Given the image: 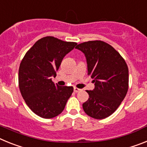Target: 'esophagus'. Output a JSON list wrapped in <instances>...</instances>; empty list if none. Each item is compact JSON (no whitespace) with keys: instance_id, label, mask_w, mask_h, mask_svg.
<instances>
[{"instance_id":"1","label":"esophagus","mask_w":147,"mask_h":147,"mask_svg":"<svg viewBox=\"0 0 147 147\" xmlns=\"http://www.w3.org/2000/svg\"><path fill=\"white\" fill-rule=\"evenodd\" d=\"M81 89H78L77 87H74V92H81Z\"/></svg>"}]
</instances>
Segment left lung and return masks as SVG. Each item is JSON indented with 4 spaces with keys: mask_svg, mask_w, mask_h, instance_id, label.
I'll return each instance as SVG.
<instances>
[{
    "mask_svg": "<svg viewBox=\"0 0 147 147\" xmlns=\"http://www.w3.org/2000/svg\"><path fill=\"white\" fill-rule=\"evenodd\" d=\"M75 48L85 55L88 75L95 83V89L86 91L89 97L83 109L95 119L107 118L118 109L128 91L127 63L119 52L101 40L84 42Z\"/></svg>",
    "mask_w": 147,
    "mask_h": 147,
    "instance_id": "1",
    "label": "left lung"
}]
</instances>
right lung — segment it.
<instances>
[{"label":"right lung","instance_id":"add662e5","mask_svg":"<svg viewBox=\"0 0 147 147\" xmlns=\"http://www.w3.org/2000/svg\"><path fill=\"white\" fill-rule=\"evenodd\" d=\"M77 43L47 36L38 40L21 61L19 89L32 111L43 118H52L64 109L73 92L72 86H60L52 81L61 61Z\"/></svg>","mask_w":147,"mask_h":147}]
</instances>
